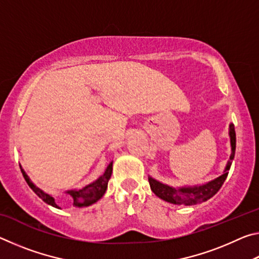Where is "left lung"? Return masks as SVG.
<instances>
[{
  "label": "left lung",
  "mask_w": 259,
  "mask_h": 259,
  "mask_svg": "<svg viewBox=\"0 0 259 259\" xmlns=\"http://www.w3.org/2000/svg\"><path fill=\"white\" fill-rule=\"evenodd\" d=\"M229 135L231 139L232 153L223 175H221V176L217 177L216 179H213L211 182L203 184V185L184 186V187H178V188L165 185V184L157 182L154 178L148 177V182H150V186L153 193H154L156 196H159L160 199L164 200L169 203L185 204V205H194L201 202H204V201L212 198V196L216 194L219 190H221L223 184H224L227 175H229V170L231 168L232 161L234 159L235 144H236L234 124L232 123L230 124Z\"/></svg>",
  "instance_id": "obj_1"
}]
</instances>
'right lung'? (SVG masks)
<instances>
[{"label": "right lung", "instance_id": "right-lung-1", "mask_svg": "<svg viewBox=\"0 0 259 259\" xmlns=\"http://www.w3.org/2000/svg\"><path fill=\"white\" fill-rule=\"evenodd\" d=\"M112 170H113V162H111V163L108 164L104 175H102L97 181L89 184V185H87L85 187L80 188V190L67 191L66 192L67 194L72 196L73 204L75 205V207H88V205L94 204L95 202H97L99 199H102L103 195L105 194V192L107 190V184H108L109 178L112 176ZM21 172H23V176L25 178L26 183L28 184V186L32 188L38 198H41L46 203L52 205V207L59 209V205H57V203L55 202V199L52 198V195L47 194V193H45L42 190H40V188L35 186L34 184L30 182V179L28 178V176L26 175V172L23 169H21Z\"/></svg>", "mask_w": 259, "mask_h": 259}]
</instances>
